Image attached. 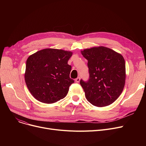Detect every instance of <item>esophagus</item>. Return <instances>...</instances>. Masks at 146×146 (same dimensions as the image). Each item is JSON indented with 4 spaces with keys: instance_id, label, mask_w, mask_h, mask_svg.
<instances>
[{
    "instance_id": "1",
    "label": "esophagus",
    "mask_w": 146,
    "mask_h": 146,
    "mask_svg": "<svg viewBox=\"0 0 146 146\" xmlns=\"http://www.w3.org/2000/svg\"><path fill=\"white\" fill-rule=\"evenodd\" d=\"M80 78L79 77H78V78H77L75 79V81H76V82L79 83L80 82Z\"/></svg>"
}]
</instances>
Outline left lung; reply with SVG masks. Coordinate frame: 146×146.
<instances>
[{
    "label": "left lung",
    "instance_id": "1",
    "mask_svg": "<svg viewBox=\"0 0 146 146\" xmlns=\"http://www.w3.org/2000/svg\"><path fill=\"white\" fill-rule=\"evenodd\" d=\"M88 60L89 79L80 84L87 100L94 106H106L115 101L124 89L125 63L120 54L105 47L81 51Z\"/></svg>",
    "mask_w": 146,
    "mask_h": 146
}]
</instances>
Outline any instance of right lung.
I'll list each match as a JSON object with an SVG mask.
<instances>
[{"label": "right lung", "mask_w": 146, "mask_h": 146, "mask_svg": "<svg viewBox=\"0 0 146 146\" xmlns=\"http://www.w3.org/2000/svg\"><path fill=\"white\" fill-rule=\"evenodd\" d=\"M72 56L71 51L46 48L28 58L25 80L36 100L52 104L66 97L74 83L70 78L72 66L67 64Z\"/></svg>", "instance_id": "1"}]
</instances>
